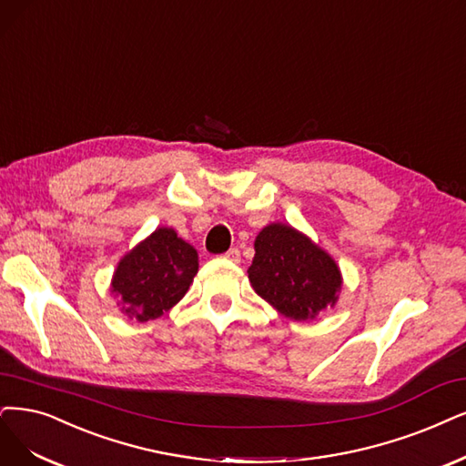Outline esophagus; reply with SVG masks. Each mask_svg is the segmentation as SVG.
I'll list each match as a JSON object with an SVG mask.
<instances>
[{"mask_svg": "<svg viewBox=\"0 0 466 466\" xmlns=\"http://www.w3.org/2000/svg\"><path fill=\"white\" fill-rule=\"evenodd\" d=\"M224 259H228V261H232V263H239V259H242V257H239V249H238V248L228 249L227 253H224Z\"/></svg>", "mask_w": 466, "mask_h": 466, "instance_id": "obj_1", "label": "esophagus"}]
</instances>
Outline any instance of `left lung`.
<instances>
[{
	"instance_id": "8db88e82",
	"label": "left lung",
	"mask_w": 466,
	"mask_h": 466,
	"mask_svg": "<svg viewBox=\"0 0 466 466\" xmlns=\"http://www.w3.org/2000/svg\"><path fill=\"white\" fill-rule=\"evenodd\" d=\"M249 282L289 320H313L332 309L341 291V270L329 251L284 222H270L255 238Z\"/></svg>"
}]
</instances>
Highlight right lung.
<instances>
[{"instance_id":"right-lung-1","label":"right lung","mask_w":466,"mask_h":466,"mask_svg":"<svg viewBox=\"0 0 466 466\" xmlns=\"http://www.w3.org/2000/svg\"><path fill=\"white\" fill-rule=\"evenodd\" d=\"M198 268L196 248L178 238L175 228L159 227L118 261L111 294L127 319L155 320L186 296Z\"/></svg>"}]
</instances>
